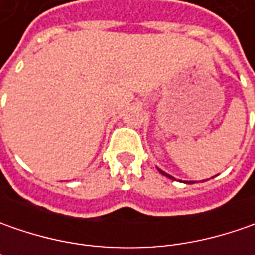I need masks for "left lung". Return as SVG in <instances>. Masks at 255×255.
Wrapping results in <instances>:
<instances>
[{"label": "left lung", "mask_w": 255, "mask_h": 255, "mask_svg": "<svg viewBox=\"0 0 255 255\" xmlns=\"http://www.w3.org/2000/svg\"><path fill=\"white\" fill-rule=\"evenodd\" d=\"M160 173H162V174H166V173H164V171H162V170H160ZM166 176H167L169 179H173V177H171V176H169V174H166Z\"/></svg>", "instance_id": "left-lung-1"}]
</instances>
